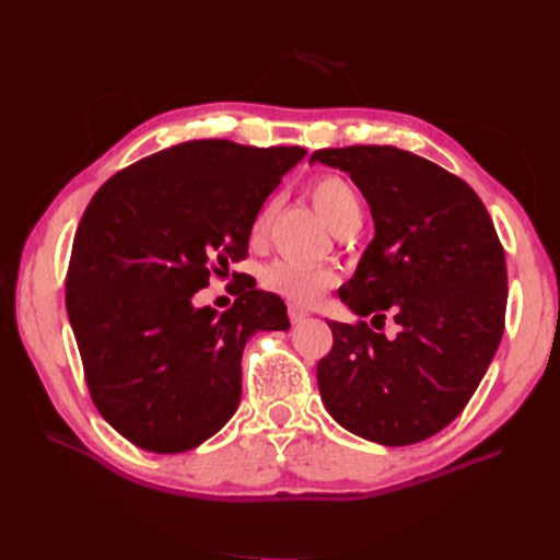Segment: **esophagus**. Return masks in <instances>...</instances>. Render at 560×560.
Instances as JSON below:
<instances>
[{"mask_svg": "<svg viewBox=\"0 0 560 560\" xmlns=\"http://www.w3.org/2000/svg\"><path fill=\"white\" fill-rule=\"evenodd\" d=\"M306 317H308V313H306V311H301V308H296V306H292V308H290V319L294 322V325H301V322L306 319Z\"/></svg>", "mask_w": 560, "mask_h": 560, "instance_id": "1", "label": "esophagus"}]
</instances>
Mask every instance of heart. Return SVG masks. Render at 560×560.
<instances>
[{"mask_svg": "<svg viewBox=\"0 0 560 560\" xmlns=\"http://www.w3.org/2000/svg\"><path fill=\"white\" fill-rule=\"evenodd\" d=\"M308 194L315 210L325 219V224L338 235L346 229L360 226L362 222V200L352 184L336 175H322L311 182ZM270 217H273V206H266L254 214L249 226V243H264ZM338 276L329 266H308L294 259H276L264 270V284L270 292L280 294L294 306H313L322 299L331 284H336Z\"/></svg>", "mask_w": 560, "mask_h": 560, "instance_id": "heart-1", "label": "heart"}]
</instances>
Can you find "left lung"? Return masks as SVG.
Listing matches in <instances>:
<instances>
[{
	"label": "left lung",
	"mask_w": 560,
	"mask_h": 560,
	"mask_svg": "<svg viewBox=\"0 0 560 560\" xmlns=\"http://www.w3.org/2000/svg\"><path fill=\"white\" fill-rule=\"evenodd\" d=\"M311 163L348 173L376 229L338 299L399 327L387 338L327 319L322 401L366 442L418 444L460 416L500 346L506 264L493 219L460 177L397 147L319 149Z\"/></svg>",
	"instance_id": "left-lung-1"
}]
</instances>
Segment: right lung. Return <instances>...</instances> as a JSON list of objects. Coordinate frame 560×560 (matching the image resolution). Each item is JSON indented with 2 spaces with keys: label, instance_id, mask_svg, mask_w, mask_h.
<instances>
[{
  "label": "right lung",
  "instance_id": "add662e5",
  "mask_svg": "<svg viewBox=\"0 0 560 560\" xmlns=\"http://www.w3.org/2000/svg\"><path fill=\"white\" fill-rule=\"evenodd\" d=\"M303 156L301 147L184 142L132 163L89 202L67 317L93 404L135 446L208 442L238 409L247 338L290 329L284 301L254 282L222 315L196 308L194 294L247 257L254 214Z\"/></svg>",
  "mask_w": 560,
  "mask_h": 560
}]
</instances>
